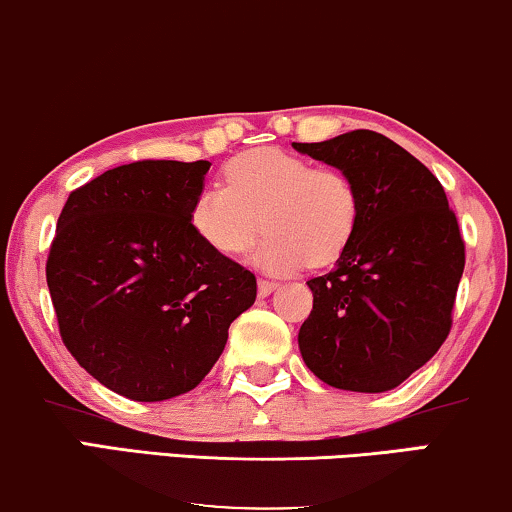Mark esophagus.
<instances>
[{
	"label": "esophagus",
	"mask_w": 512,
	"mask_h": 512,
	"mask_svg": "<svg viewBox=\"0 0 512 512\" xmlns=\"http://www.w3.org/2000/svg\"><path fill=\"white\" fill-rule=\"evenodd\" d=\"M277 281H270V279H258V295H261V298H268V295L272 293V291H277Z\"/></svg>",
	"instance_id": "obj_1"
}]
</instances>
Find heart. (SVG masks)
Listing matches in <instances>:
<instances>
[{"mask_svg":"<svg viewBox=\"0 0 512 512\" xmlns=\"http://www.w3.org/2000/svg\"><path fill=\"white\" fill-rule=\"evenodd\" d=\"M198 240L235 256L256 238L251 261L270 272L325 268L351 247L360 194L337 166H314L279 147H254L224 166V184L198 191L189 210Z\"/></svg>","mask_w":512,"mask_h":512,"instance_id":"heart-1","label":"heart"}]
</instances>
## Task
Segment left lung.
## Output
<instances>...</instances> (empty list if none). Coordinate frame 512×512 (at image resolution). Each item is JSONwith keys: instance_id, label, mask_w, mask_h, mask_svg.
<instances>
[{"instance_id": "obj_1", "label": "left lung", "mask_w": 512, "mask_h": 512, "mask_svg": "<svg viewBox=\"0 0 512 512\" xmlns=\"http://www.w3.org/2000/svg\"><path fill=\"white\" fill-rule=\"evenodd\" d=\"M351 175L360 224L337 268L314 277L302 323V360L339 390L385 392L446 342L464 272V240L441 182L385 138L358 129L323 143H293Z\"/></svg>"}]
</instances>
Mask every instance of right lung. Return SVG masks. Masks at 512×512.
<instances>
[{"instance_id": "1", "label": "right lung", "mask_w": 512, "mask_h": 512, "mask_svg": "<svg viewBox=\"0 0 512 512\" xmlns=\"http://www.w3.org/2000/svg\"><path fill=\"white\" fill-rule=\"evenodd\" d=\"M210 161H133L71 191L46 279L64 346L117 395L164 402L201 383L256 300L254 272L198 240Z\"/></svg>"}]
</instances>
